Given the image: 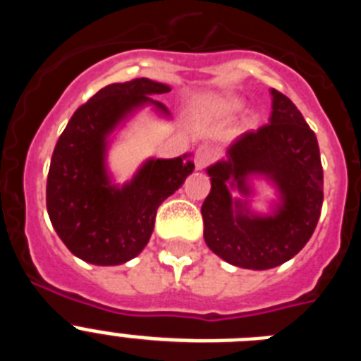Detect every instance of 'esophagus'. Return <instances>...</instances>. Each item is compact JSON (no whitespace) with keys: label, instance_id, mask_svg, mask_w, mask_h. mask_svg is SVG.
Here are the masks:
<instances>
[{"label":"esophagus","instance_id":"obj_1","mask_svg":"<svg viewBox=\"0 0 361 361\" xmlns=\"http://www.w3.org/2000/svg\"><path fill=\"white\" fill-rule=\"evenodd\" d=\"M216 157L215 148H212L209 145H200L195 152V166L197 170H204V168H208Z\"/></svg>","mask_w":361,"mask_h":361}]
</instances>
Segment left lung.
<instances>
[{
    "label": "left lung",
    "mask_w": 361,
    "mask_h": 361,
    "mask_svg": "<svg viewBox=\"0 0 361 361\" xmlns=\"http://www.w3.org/2000/svg\"><path fill=\"white\" fill-rule=\"evenodd\" d=\"M269 123L244 132L208 168L212 191L202 204L204 240L226 262L271 269L288 262L311 238L324 202V170L317 135L289 97L271 88ZM264 174L279 188L275 216H251L231 189L246 196L247 178Z\"/></svg>",
    "instance_id": "left-lung-1"
}]
</instances>
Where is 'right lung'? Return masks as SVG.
I'll return each mask as SVG.
<instances>
[{"label": "right lung", "instance_id": "obj_1", "mask_svg": "<svg viewBox=\"0 0 361 361\" xmlns=\"http://www.w3.org/2000/svg\"><path fill=\"white\" fill-rule=\"evenodd\" d=\"M166 92L170 86L146 78L104 86L73 111L57 139L47 178V209L63 244L85 262L119 266L141 253L162 200L195 168L186 155L149 159L123 188L110 183L106 137L142 104L168 114L149 97Z\"/></svg>", "mask_w": 361, "mask_h": 361}]
</instances>
